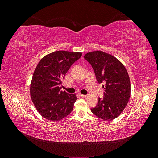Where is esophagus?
Returning <instances> with one entry per match:
<instances>
[{
    "instance_id": "esophagus-1",
    "label": "esophagus",
    "mask_w": 158,
    "mask_h": 158,
    "mask_svg": "<svg viewBox=\"0 0 158 158\" xmlns=\"http://www.w3.org/2000/svg\"><path fill=\"white\" fill-rule=\"evenodd\" d=\"M80 96L82 97V98H85L88 97V95H83V94H80Z\"/></svg>"
}]
</instances>
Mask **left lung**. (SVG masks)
Wrapping results in <instances>:
<instances>
[{
    "instance_id": "left-lung-1",
    "label": "left lung",
    "mask_w": 158,
    "mask_h": 158,
    "mask_svg": "<svg viewBox=\"0 0 158 158\" xmlns=\"http://www.w3.org/2000/svg\"><path fill=\"white\" fill-rule=\"evenodd\" d=\"M84 58L92 66L98 82L105 83L104 98H98V105L91 111L103 120L112 121L120 115L130 99L127 70L121 62L103 51L88 52Z\"/></svg>"
}]
</instances>
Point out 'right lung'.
I'll list each match as a JSON object with an SVG mask.
<instances>
[{
	"label": "right lung",
	"mask_w": 158,
	"mask_h": 158,
	"mask_svg": "<svg viewBox=\"0 0 158 158\" xmlns=\"http://www.w3.org/2000/svg\"><path fill=\"white\" fill-rule=\"evenodd\" d=\"M82 52L58 51L40 60L33 73L30 95L37 111L52 122L59 121L72 112L77 99L76 94L60 91L62 79Z\"/></svg>",
	"instance_id": "add662e5"
}]
</instances>
